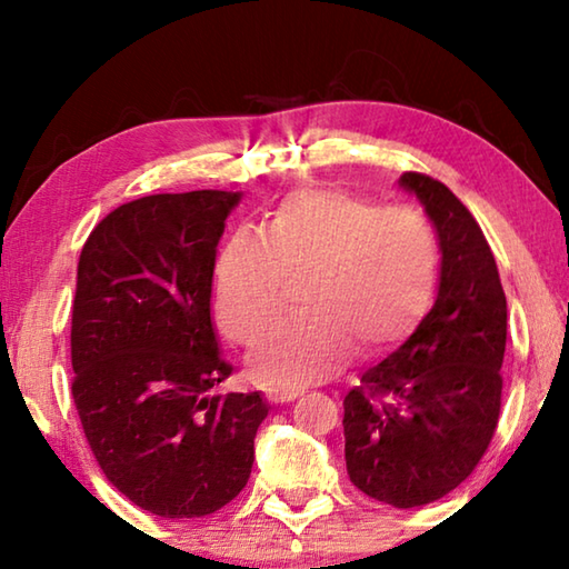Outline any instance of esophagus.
I'll use <instances>...</instances> for the list:
<instances>
[{
	"label": "esophagus",
	"instance_id": "34e87169",
	"mask_svg": "<svg viewBox=\"0 0 569 569\" xmlns=\"http://www.w3.org/2000/svg\"><path fill=\"white\" fill-rule=\"evenodd\" d=\"M268 399H271L273 403H286V401H293L303 393V389L298 387H268Z\"/></svg>",
	"mask_w": 569,
	"mask_h": 569
}]
</instances>
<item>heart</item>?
I'll return each mask as SVG.
<instances>
[{
  "label": "heart",
  "mask_w": 569,
  "mask_h": 569,
  "mask_svg": "<svg viewBox=\"0 0 569 569\" xmlns=\"http://www.w3.org/2000/svg\"><path fill=\"white\" fill-rule=\"evenodd\" d=\"M437 238L409 208H381L343 190L288 192L263 236L236 233L216 266V311L230 339L250 343L276 321L291 278L306 316L268 331L248 356L256 379L301 387L351 359L407 339L437 283Z\"/></svg>",
  "instance_id": "obj_1"
}]
</instances>
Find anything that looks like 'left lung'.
Listing matches in <instances>:
<instances>
[{"mask_svg": "<svg viewBox=\"0 0 569 569\" xmlns=\"http://www.w3.org/2000/svg\"><path fill=\"white\" fill-rule=\"evenodd\" d=\"M437 228V303L343 399L346 469L383 505H431L465 481L502 407L507 298L485 233L445 182L403 172Z\"/></svg>", "mask_w": 569, "mask_h": 569, "instance_id": "obj_1", "label": "left lung"}]
</instances>
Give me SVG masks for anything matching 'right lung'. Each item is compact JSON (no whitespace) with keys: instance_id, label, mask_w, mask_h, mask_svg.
Segmentation results:
<instances>
[{"instance_id":"obj_1","label":"right lung","mask_w":569,"mask_h":569,"mask_svg":"<svg viewBox=\"0 0 569 569\" xmlns=\"http://www.w3.org/2000/svg\"><path fill=\"white\" fill-rule=\"evenodd\" d=\"M240 192H160L104 216L84 240L72 303V399L102 475L166 519L218 512L246 487L268 417L210 323L216 248Z\"/></svg>"}]
</instances>
